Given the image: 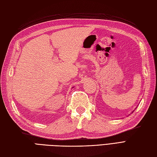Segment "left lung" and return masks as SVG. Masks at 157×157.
Here are the masks:
<instances>
[{"label": "left lung", "instance_id": "obj_1", "mask_svg": "<svg viewBox=\"0 0 157 157\" xmlns=\"http://www.w3.org/2000/svg\"><path fill=\"white\" fill-rule=\"evenodd\" d=\"M132 112H134V111H132Z\"/></svg>", "mask_w": 157, "mask_h": 157}]
</instances>
